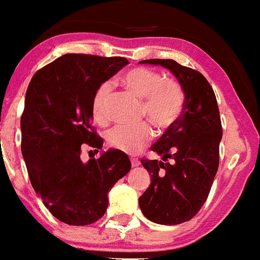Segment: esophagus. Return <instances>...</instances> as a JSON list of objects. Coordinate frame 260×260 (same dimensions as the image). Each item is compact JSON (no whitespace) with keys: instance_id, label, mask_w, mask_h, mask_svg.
I'll return each instance as SVG.
<instances>
[{"instance_id":"esophagus-1","label":"esophagus","mask_w":260,"mask_h":260,"mask_svg":"<svg viewBox=\"0 0 260 260\" xmlns=\"http://www.w3.org/2000/svg\"><path fill=\"white\" fill-rule=\"evenodd\" d=\"M131 164H132V167H138L141 165V162L138 161V159L132 158V159H131Z\"/></svg>"}]
</instances>
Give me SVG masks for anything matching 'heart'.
Here are the masks:
<instances>
[{"label": "heart", "instance_id": "b5f03b06", "mask_svg": "<svg viewBox=\"0 0 260 260\" xmlns=\"http://www.w3.org/2000/svg\"><path fill=\"white\" fill-rule=\"evenodd\" d=\"M125 89L143 99L141 115L146 117L153 127L165 132L174 127L182 114L185 94L179 83L165 80L159 73L147 68H135L122 77ZM112 86L103 83L94 93L91 102V113L95 120L104 123L107 120V103L111 95ZM152 138L148 124L135 127H115L107 133V143L111 148L127 154H138Z\"/></svg>", "mask_w": 260, "mask_h": 260}]
</instances>
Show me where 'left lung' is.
I'll use <instances>...</instances> for the list:
<instances>
[{
	"mask_svg": "<svg viewBox=\"0 0 260 260\" xmlns=\"http://www.w3.org/2000/svg\"><path fill=\"white\" fill-rule=\"evenodd\" d=\"M140 62L169 69L185 94L180 119L151 147L161 161L141 159L151 175V185L138 199L147 219L177 225L192 219L203 208L217 172L222 129L216 96L201 73L175 60ZM170 158L172 162H167Z\"/></svg>",
	"mask_w": 260,
	"mask_h": 260,
	"instance_id": "8db88e82",
	"label": "left lung"
}]
</instances>
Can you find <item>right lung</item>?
<instances>
[{
  "label": "right lung",
  "instance_id": "obj_1",
  "mask_svg": "<svg viewBox=\"0 0 260 260\" xmlns=\"http://www.w3.org/2000/svg\"><path fill=\"white\" fill-rule=\"evenodd\" d=\"M125 57L65 54L28 84L21 115V151L35 192L49 211L69 225H88L108 208V192L128 174L124 152L102 151L83 162L81 145L98 153L103 140L91 127L96 89L123 67Z\"/></svg>",
  "mask_w": 260,
  "mask_h": 260
}]
</instances>
